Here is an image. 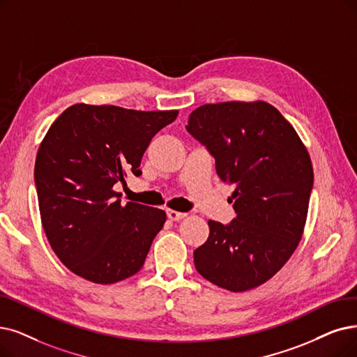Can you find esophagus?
I'll list each match as a JSON object with an SVG mask.
<instances>
[{
	"label": "esophagus",
	"instance_id": "34e87169",
	"mask_svg": "<svg viewBox=\"0 0 357 357\" xmlns=\"http://www.w3.org/2000/svg\"><path fill=\"white\" fill-rule=\"evenodd\" d=\"M167 215H168V218L171 221H180V220H183L184 217H186V213H184V212H177V211H173V209H168L167 211Z\"/></svg>",
	"mask_w": 357,
	"mask_h": 357
}]
</instances>
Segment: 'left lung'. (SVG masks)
Listing matches in <instances>:
<instances>
[{
	"instance_id": "1",
	"label": "left lung",
	"mask_w": 357,
	"mask_h": 357,
	"mask_svg": "<svg viewBox=\"0 0 357 357\" xmlns=\"http://www.w3.org/2000/svg\"><path fill=\"white\" fill-rule=\"evenodd\" d=\"M188 132L215 158L237 217L209 220V237L195 252L204 278L230 291H246L284 266L306 224L313 168L293 126L268 102H220L196 108Z\"/></svg>"
}]
</instances>
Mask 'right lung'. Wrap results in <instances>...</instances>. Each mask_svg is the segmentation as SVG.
I'll return each mask as SVG.
<instances>
[{
	"label": "right lung",
	"instance_id": "1",
	"mask_svg": "<svg viewBox=\"0 0 357 357\" xmlns=\"http://www.w3.org/2000/svg\"><path fill=\"white\" fill-rule=\"evenodd\" d=\"M178 111H136L76 104L56 119L39 146L35 184L40 221L59 259L76 275L114 284L139 273L165 212L121 205L112 188L136 177L152 137Z\"/></svg>",
	"mask_w": 357,
	"mask_h": 357
}]
</instances>
